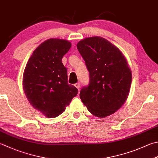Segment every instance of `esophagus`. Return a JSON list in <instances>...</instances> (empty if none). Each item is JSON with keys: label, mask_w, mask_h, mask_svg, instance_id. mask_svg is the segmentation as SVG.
Masks as SVG:
<instances>
[{"label": "esophagus", "mask_w": 158, "mask_h": 158, "mask_svg": "<svg viewBox=\"0 0 158 158\" xmlns=\"http://www.w3.org/2000/svg\"><path fill=\"white\" fill-rule=\"evenodd\" d=\"M74 86H75V87L79 90V89H80V84H79V83H76V84L74 85Z\"/></svg>", "instance_id": "1"}]
</instances>
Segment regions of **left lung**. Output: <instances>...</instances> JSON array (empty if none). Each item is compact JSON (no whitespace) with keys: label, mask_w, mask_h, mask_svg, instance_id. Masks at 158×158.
<instances>
[{"label":"left lung","mask_w":158,"mask_h":158,"mask_svg":"<svg viewBox=\"0 0 158 158\" xmlns=\"http://www.w3.org/2000/svg\"><path fill=\"white\" fill-rule=\"evenodd\" d=\"M77 49L89 72V84L80 98L88 111L105 118L118 111L129 96L132 74L120 49L102 37L85 38Z\"/></svg>","instance_id":"obj_1"}]
</instances>
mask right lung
Instances as JSON below:
<instances>
[{
  "label": "right lung",
  "mask_w": 158,
  "mask_h": 158,
  "mask_svg": "<svg viewBox=\"0 0 158 158\" xmlns=\"http://www.w3.org/2000/svg\"><path fill=\"white\" fill-rule=\"evenodd\" d=\"M71 47L69 41L51 38L33 52L23 77V89L31 105L47 118H56L78 94L68 84L67 71L62 58Z\"/></svg>",
  "instance_id": "1"
}]
</instances>
